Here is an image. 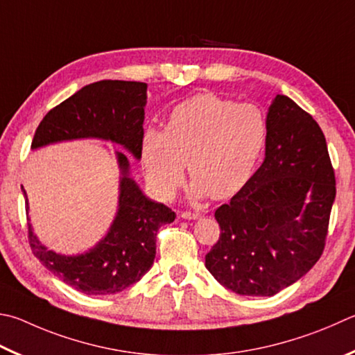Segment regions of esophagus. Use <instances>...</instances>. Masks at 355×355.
I'll list each match as a JSON object with an SVG mask.
<instances>
[{"label":"esophagus","instance_id":"esophagus-1","mask_svg":"<svg viewBox=\"0 0 355 355\" xmlns=\"http://www.w3.org/2000/svg\"><path fill=\"white\" fill-rule=\"evenodd\" d=\"M180 216H182V218H184V220H196V218L200 217L198 212H191V211H183Z\"/></svg>","mask_w":355,"mask_h":355}]
</instances>
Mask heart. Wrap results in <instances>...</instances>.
I'll return each mask as SVG.
<instances>
[{"label": "heart", "mask_w": 355, "mask_h": 355, "mask_svg": "<svg viewBox=\"0 0 355 355\" xmlns=\"http://www.w3.org/2000/svg\"><path fill=\"white\" fill-rule=\"evenodd\" d=\"M268 141V122L259 107L203 93L180 102L166 128H146L141 161L146 182L159 200H171L184 180L192 196L225 198L253 177Z\"/></svg>", "instance_id": "obj_1"}]
</instances>
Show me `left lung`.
I'll use <instances>...</instances> for the list:
<instances>
[{"label":"left lung","instance_id":"left-lung-1","mask_svg":"<svg viewBox=\"0 0 355 355\" xmlns=\"http://www.w3.org/2000/svg\"><path fill=\"white\" fill-rule=\"evenodd\" d=\"M266 158L216 211L220 237L205 266L237 295L273 296L311 270L324 250L335 175L323 132L284 94L267 113Z\"/></svg>","mask_w":355,"mask_h":355}]
</instances>
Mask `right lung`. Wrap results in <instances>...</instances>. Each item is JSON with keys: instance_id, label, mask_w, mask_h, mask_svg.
Returning a JSON list of instances; mask_svg holds the SVG:
<instances>
[{"instance_id": "add662e5", "label": "right lung", "mask_w": 355, "mask_h": 355, "mask_svg": "<svg viewBox=\"0 0 355 355\" xmlns=\"http://www.w3.org/2000/svg\"><path fill=\"white\" fill-rule=\"evenodd\" d=\"M147 83L101 80L89 83L44 116L37 127L32 149L73 139H104L122 146L135 159H141L144 135ZM119 167L118 211L107 234L80 254H60L48 250L29 228V245L37 259L85 295H114L149 272L157 253L159 227L175 220V212L153 202L130 177V161L116 152ZM26 212L29 202L26 191Z\"/></svg>"}]
</instances>
